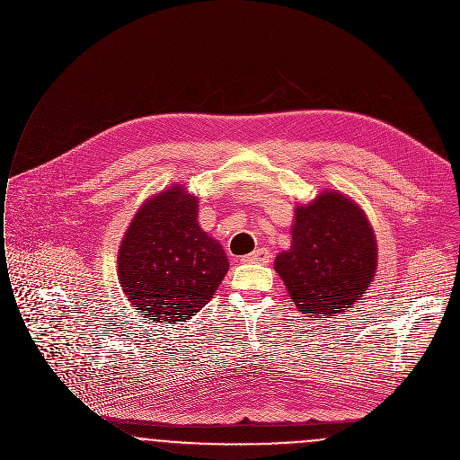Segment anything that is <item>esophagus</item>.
<instances>
[{
  "label": "esophagus",
  "instance_id": "esophagus-1",
  "mask_svg": "<svg viewBox=\"0 0 460 460\" xmlns=\"http://www.w3.org/2000/svg\"><path fill=\"white\" fill-rule=\"evenodd\" d=\"M241 261L243 262H261V264H266V262L271 261V253H270L268 248H257L253 253L244 255Z\"/></svg>",
  "mask_w": 460,
  "mask_h": 460
}]
</instances>
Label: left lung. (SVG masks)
<instances>
[{
    "label": "left lung",
    "mask_w": 460,
    "mask_h": 460,
    "mask_svg": "<svg viewBox=\"0 0 460 460\" xmlns=\"http://www.w3.org/2000/svg\"><path fill=\"white\" fill-rule=\"evenodd\" d=\"M275 270L306 317L348 312L376 270V243L364 212L339 192L298 207L291 250L275 259Z\"/></svg>",
    "instance_id": "1"
}]
</instances>
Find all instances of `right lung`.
<instances>
[{
  "mask_svg": "<svg viewBox=\"0 0 460 460\" xmlns=\"http://www.w3.org/2000/svg\"><path fill=\"white\" fill-rule=\"evenodd\" d=\"M198 199L174 185L146 201L119 248L128 302L152 321L176 323L212 300L228 271L223 246L196 221Z\"/></svg>",
  "mask_w": 460,
  "mask_h": 460,
  "instance_id": "right-lung-1",
  "label": "right lung"
}]
</instances>
